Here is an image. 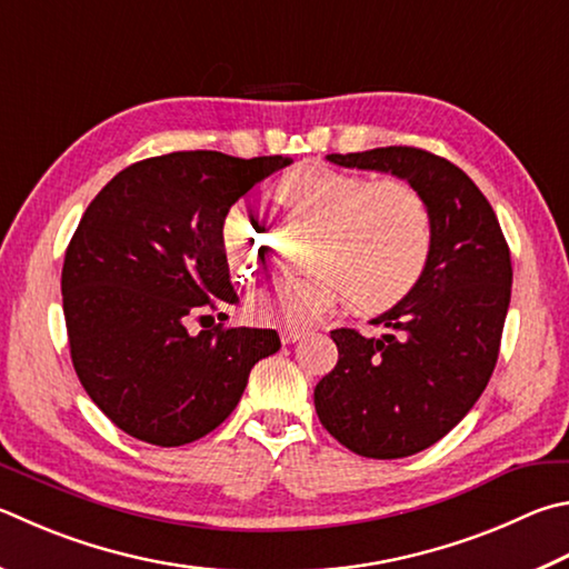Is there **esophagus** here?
Wrapping results in <instances>:
<instances>
[{"label": "esophagus", "mask_w": 569, "mask_h": 569, "mask_svg": "<svg viewBox=\"0 0 569 569\" xmlns=\"http://www.w3.org/2000/svg\"><path fill=\"white\" fill-rule=\"evenodd\" d=\"M303 336H306V330H298V328H283L281 330L283 343H296V340H301Z\"/></svg>", "instance_id": "34e87169"}]
</instances>
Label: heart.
Masks as SVG:
<instances>
[{"mask_svg": "<svg viewBox=\"0 0 569 569\" xmlns=\"http://www.w3.org/2000/svg\"><path fill=\"white\" fill-rule=\"evenodd\" d=\"M278 201L320 226L316 271L281 276L249 301L253 320L303 328L346 298L360 308L400 301L426 271L432 221L422 196L398 179L373 181L358 173L306 163L278 183ZM266 229L246 203H233L221 226L226 256L239 276H253L266 258Z\"/></svg>", "mask_w": 569, "mask_h": 569, "instance_id": "b5f03b06", "label": "heart"}]
</instances>
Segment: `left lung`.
Returning a JSON list of instances; mask_svg holds the SVG:
<instances>
[{
    "instance_id": "1",
    "label": "left lung",
    "mask_w": 569,
    "mask_h": 569,
    "mask_svg": "<svg viewBox=\"0 0 569 569\" xmlns=\"http://www.w3.org/2000/svg\"><path fill=\"white\" fill-rule=\"evenodd\" d=\"M346 169L392 173L426 201L432 249L408 296L370 323L330 330L338 363L316 386V412L363 458H408L458 426L498 363L510 306V249L492 206L448 159L416 147L328 153Z\"/></svg>"
}]
</instances>
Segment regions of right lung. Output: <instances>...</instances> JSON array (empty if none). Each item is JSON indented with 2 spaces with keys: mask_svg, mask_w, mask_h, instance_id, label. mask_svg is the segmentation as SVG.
I'll use <instances>...</instances> for the list:
<instances>
[{
  "mask_svg": "<svg viewBox=\"0 0 569 569\" xmlns=\"http://www.w3.org/2000/svg\"><path fill=\"white\" fill-rule=\"evenodd\" d=\"M288 163L163 153L119 171L81 216L61 268L71 363L127 436L161 448L203 438L239 406L258 360L281 348L271 328L191 333L189 323L239 301L223 219Z\"/></svg>",
  "mask_w": 569,
  "mask_h": 569,
  "instance_id": "add662e5",
  "label": "right lung"
}]
</instances>
